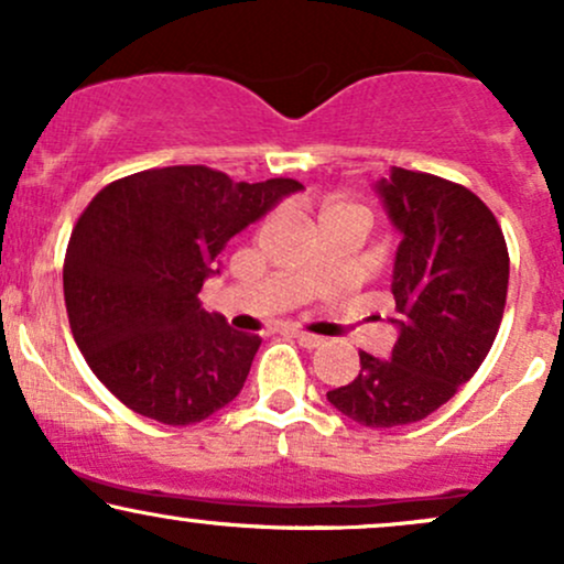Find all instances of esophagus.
<instances>
[{
    "mask_svg": "<svg viewBox=\"0 0 564 564\" xmlns=\"http://www.w3.org/2000/svg\"><path fill=\"white\" fill-rule=\"evenodd\" d=\"M291 336H294V339L307 349H315V347L323 345V336H315V334H307V332H291Z\"/></svg>",
    "mask_w": 564,
    "mask_h": 564,
    "instance_id": "obj_1",
    "label": "esophagus"
}]
</instances>
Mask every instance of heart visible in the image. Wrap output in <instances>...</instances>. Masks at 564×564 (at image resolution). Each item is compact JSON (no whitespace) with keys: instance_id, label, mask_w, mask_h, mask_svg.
Returning <instances> with one entry per match:
<instances>
[{"instance_id":"obj_1","label":"heart","mask_w":564,"mask_h":564,"mask_svg":"<svg viewBox=\"0 0 564 564\" xmlns=\"http://www.w3.org/2000/svg\"><path fill=\"white\" fill-rule=\"evenodd\" d=\"M332 209H347V206L345 204H332L326 212H332Z\"/></svg>"}]
</instances>
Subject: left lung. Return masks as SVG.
<instances>
[{"label":"left lung","instance_id":"8db88e82","mask_svg":"<svg viewBox=\"0 0 564 564\" xmlns=\"http://www.w3.org/2000/svg\"><path fill=\"white\" fill-rule=\"evenodd\" d=\"M377 191L403 232L392 273L400 336L390 360L360 349L358 377L326 394L336 411L373 430L422 422L475 377L509 289L501 225L469 187L394 166Z\"/></svg>","mask_w":564,"mask_h":564}]
</instances>
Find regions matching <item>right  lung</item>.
<instances>
[{
    "label": "right lung",
    "mask_w": 564,
    "mask_h": 564,
    "mask_svg": "<svg viewBox=\"0 0 564 564\" xmlns=\"http://www.w3.org/2000/svg\"><path fill=\"white\" fill-rule=\"evenodd\" d=\"M300 187L232 183L198 164L129 174L89 200L70 232L63 296L84 360L121 403L185 426L241 392L262 339L200 310L198 291L225 243Z\"/></svg>",
    "instance_id": "right-lung-1"
}]
</instances>
